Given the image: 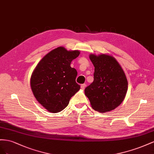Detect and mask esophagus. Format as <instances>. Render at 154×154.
<instances>
[{
    "label": "esophagus",
    "instance_id": "esophagus-1",
    "mask_svg": "<svg viewBox=\"0 0 154 154\" xmlns=\"http://www.w3.org/2000/svg\"><path fill=\"white\" fill-rule=\"evenodd\" d=\"M85 87H86V84H82V85H81V88L82 90H85Z\"/></svg>",
    "mask_w": 154,
    "mask_h": 154
}]
</instances>
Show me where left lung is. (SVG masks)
<instances>
[{"mask_svg":"<svg viewBox=\"0 0 154 154\" xmlns=\"http://www.w3.org/2000/svg\"><path fill=\"white\" fill-rule=\"evenodd\" d=\"M95 67L94 80L85 90L91 107L101 113L112 111L123 101L128 90L125 73L111 55H90Z\"/></svg>","mask_w":154,"mask_h":154,"instance_id":"1","label":"left lung"}]
</instances>
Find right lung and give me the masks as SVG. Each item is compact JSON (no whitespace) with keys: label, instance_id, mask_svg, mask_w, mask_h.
Returning a JSON list of instances; mask_svg holds the SVG:
<instances>
[{"label":"right lung","instance_id":"add662e5","mask_svg":"<svg viewBox=\"0 0 154 154\" xmlns=\"http://www.w3.org/2000/svg\"><path fill=\"white\" fill-rule=\"evenodd\" d=\"M79 54V50L68 51L58 47L44 57L33 70L30 79L32 90L37 101L48 112L62 111L80 90L75 81L77 70L70 66Z\"/></svg>","mask_w":154,"mask_h":154}]
</instances>
